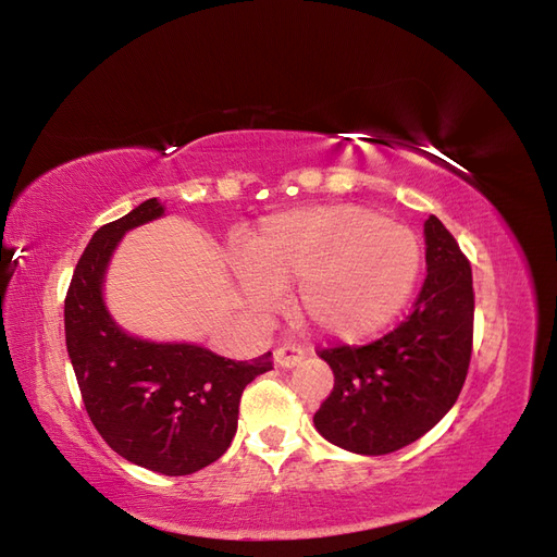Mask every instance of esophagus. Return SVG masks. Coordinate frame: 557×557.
I'll return each mask as SVG.
<instances>
[{"label":"esophagus","mask_w":557,"mask_h":557,"mask_svg":"<svg viewBox=\"0 0 557 557\" xmlns=\"http://www.w3.org/2000/svg\"><path fill=\"white\" fill-rule=\"evenodd\" d=\"M304 357H306V350L301 348V345H295V343H285L274 352V361L283 369L295 367V363H299Z\"/></svg>","instance_id":"obj_1"}]
</instances>
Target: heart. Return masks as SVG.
Segmentation results:
<instances>
[{
    "instance_id": "1",
    "label": "heart",
    "mask_w": 557,
    "mask_h": 557,
    "mask_svg": "<svg viewBox=\"0 0 557 557\" xmlns=\"http://www.w3.org/2000/svg\"><path fill=\"white\" fill-rule=\"evenodd\" d=\"M248 304L267 311L281 287L299 285V313L322 334L359 341L398 315L417 274L419 246L408 227L373 209L332 205L270 216L235 258Z\"/></svg>"
}]
</instances>
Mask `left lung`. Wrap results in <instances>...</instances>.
<instances>
[{
    "instance_id": "8db88e82",
    "label": "left lung",
    "mask_w": 557,
    "mask_h": 557,
    "mask_svg": "<svg viewBox=\"0 0 557 557\" xmlns=\"http://www.w3.org/2000/svg\"><path fill=\"white\" fill-rule=\"evenodd\" d=\"M424 235L426 278L412 313L367 345L318 350L334 371V389L313 424L336 447L367 456L406 447L429 433L463 389L474 332L470 260L437 216H429Z\"/></svg>"
}]
</instances>
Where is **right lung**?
Returning <instances> with one entry per match:
<instances>
[{
	"label": "right lung",
	"mask_w": 557,
	"mask_h": 557,
	"mask_svg": "<svg viewBox=\"0 0 557 557\" xmlns=\"http://www.w3.org/2000/svg\"><path fill=\"white\" fill-rule=\"evenodd\" d=\"M163 214L149 198L96 230L64 299L66 350L85 410L126 461L168 476L198 472L225 454L237 431L239 398L272 352L235 361L188 343H149L124 334L108 315L101 283L126 230Z\"/></svg>",
	"instance_id": "right-lung-1"
}]
</instances>
